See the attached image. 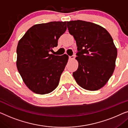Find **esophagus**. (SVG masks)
Instances as JSON below:
<instances>
[{
    "instance_id": "obj_1",
    "label": "esophagus",
    "mask_w": 128,
    "mask_h": 128,
    "mask_svg": "<svg viewBox=\"0 0 128 128\" xmlns=\"http://www.w3.org/2000/svg\"><path fill=\"white\" fill-rule=\"evenodd\" d=\"M74 58H75V56H69V59H70V60H74Z\"/></svg>"
}]
</instances>
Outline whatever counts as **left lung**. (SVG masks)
Listing matches in <instances>:
<instances>
[{
	"mask_svg": "<svg viewBox=\"0 0 128 128\" xmlns=\"http://www.w3.org/2000/svg\"><path fill=\"white\" fill-rule=\"evenodd\" d=\"M70 34L78 47L79 66L73 73L78 84L90 91L104 86L113 75L117 50L109 33L94 23L77 20L67 22Z\"/></svg>",
	"mask_w": 128,
	"mask_h": 128,
	"instance_id": "obj_1",
	"label": "left lung"
}]
</instances>
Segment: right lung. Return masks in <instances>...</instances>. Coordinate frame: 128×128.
Listing matches in <instances>:
<instances>
[{
  "label": "right lung",
  "instance_id": "add662e5",
  "mask_svg": "<svg viewBox=\"0 0 128 128\" xmlns=\"http://www.w3.org/2000/svg\"><path fill=\"white\" fill-rule=\"evenodd\" d=\"M66 30V22L35 24L18 42L16 67L28 88L38 94L50 93L58 87L68 56L50 54Z\"/></svg>",
  "mask_w": 128,
  "mask_h": 128
}]
</instances>
